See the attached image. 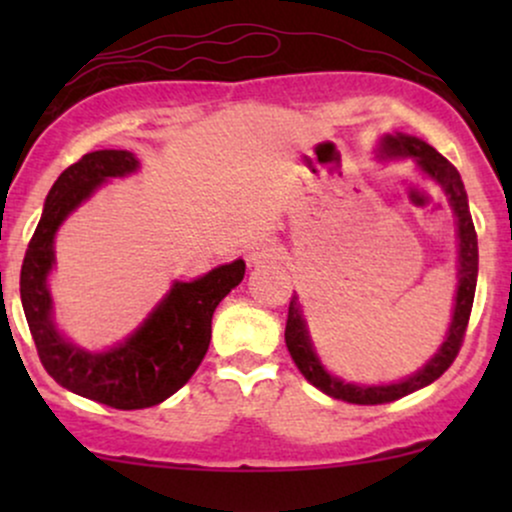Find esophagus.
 <instances>
[{"instance_id":"obj_1","label":"esophagus","mask_w":512,"mask_h":512,"mask_svg":"<svg viewBox=\"0 0 512 512\" xmlns=\"http://www.w3.org/2000/svg\"><path fill=\"white\" fill-rule=\"evenodd\" d=\"M276 255H279V248H276V245L260 240V243L250 245L248 252H245V260H248L250 267H260V264L276 260Z\"/></svg>"}]
</instances>
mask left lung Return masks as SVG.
<instances>
[{"label": "left lung", "mask_w": 512, "mask_h": 512, "mask_svg": "<svg viewBox=\"0 0 512 512\" xmlns=\"http://www.w3.org/2000/svg\"><path fill=\"white\" fill-rule=\"evenodd\" d=\"M380 158H414L416 166L433 182L443 187L445 197H448L452 214L457 219V291H455V308H452V322L445 334V342L440 349L428 358L426 366L416 370L409 378L399 380L390 385H356L344 383L342 378L332 375L330 370L322 366V361L315 354V346L310 342L308 327H305L303 308L298 296L293 293L289 303V320H286V346L289 354L296 363L303 378L317 390L325 392L334 399H342L349 404H387L395 402L399 397H407L411 392L421 390V387L431 385L438 380L455 361L457 351H460L464 332H467L469 313H472L474 291H477V274H479V248H477V231H474L472 214H469L467 192H464L462 178L457 168L452 166L448 158H443L426 144L424 139L409 137V134L395 132L385 134L378 146Z\"/></svg>", "instance_id": "obj_1"}]
</instances>
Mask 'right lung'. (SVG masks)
<instances>
[{"label": "right lung", "instance_id": "add662e5", "mask_svg": "<svg viewBox=\"0 0 512 512\" xmlns=\"http://www.w3.org/2000/svg\"><path fill=\"white\" fill-rule=\"evenodd\" d=\"M137 168L132 151L103 149L64 170L48 192L21 267V303L40 363L69 392L113 409L154 407L192 378L209 349L216 305L245 276V262L236 260L195 281H175L142 325L113 349L88 351L69 342L55 325L48 289L55 236L105 180L125 178Z\"/></svg>", "mask_w": 512, "mask_h": 512}]
</instances>
